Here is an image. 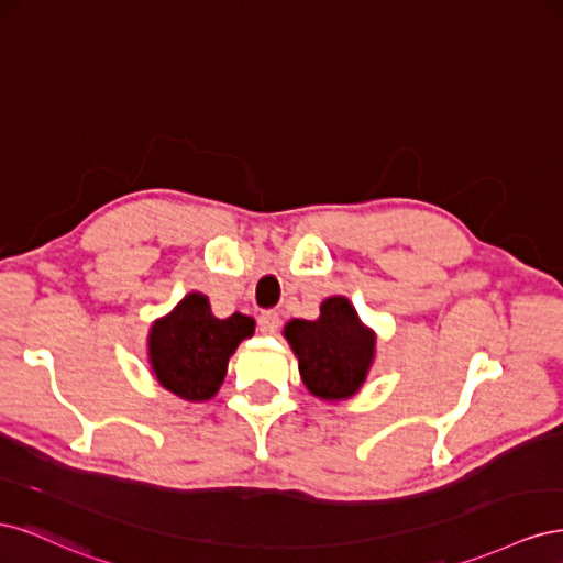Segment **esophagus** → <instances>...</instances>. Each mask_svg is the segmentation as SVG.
<instances>
[{"label": "esophagus", "instance_id": "obj_1", "mask_svg": "<svg viewBox=\"0 0 563 563\" xmlns=\"http://www.w3.org/2000/svg\"><path fill=\"white\" fill-rule=\"evenodd\" d=\"M258 329H261V333H265V335L275 333V331L279 329V314H277L275 310L261 312V317H258Z\"/></svg>", "mask_w": 563, "mask_h": 563}]
</instances>
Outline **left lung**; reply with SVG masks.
I'll use <instances>...</instances> for the list:
<instances>
[{"label":"left lung","instance_id":"left-lung-1","mask_svg":"<svg viewBox=\"0 0 563 563\" xmlns=\"http://www.w3.org/2000/svg\"><path fill=\"white\" fill-rule=\"evenodd\" d=\"M284 335L298 356L302 383L314 397L347 399L362 387L376 335L362 327L347 298L323 300L317 321H288Z\"/></svg>","mask_w":563,"mask_h":563}]
</instances>
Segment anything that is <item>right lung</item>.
I'll use <instances>...</instances> for the list:
<instances>
[{"label": "right lung", "mask_w": 563, "mask_h": 563, "mask_svg": "<svg viewBox=\"0 0 563 563\" xmlns=\"http://www.w3.org/2000/svg\"><path fill=\"white\" fill-rule=\"evenodd\" d=\"M253 333V319L211 314L209 298L185 296L150 331V362L157 380L187 401L211 399L225 378L230 354Z\"/></svg>", "instance_id": "right-lung-1"}]
</instances>
